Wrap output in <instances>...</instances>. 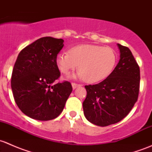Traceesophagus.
Returning <instances> with one entry per match:
<instances>
[{
  "label": "esophagus",
  "instance_id": "obj_1",
  "mask_svg": "<svg viewBox=\"0 0 152 152\" xmlns=\"http://www.w3.org/2000/svg\"><path fill=\"white\" fill-rule=\"evenodd\" d=\"M80 86H81V85H79V84L74 83V82H73V83H72V87H73V89H76V87H80Z\"/></svg>",
  "mask_w": 152,
  "mask_h": 152
}]
</instances>
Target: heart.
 <instances>
[{"label": "heart", "instance_id": "obj_1", "mask_svg": "<svg viewBox=\"0 0 152 152\" xmlns=\"http://www.w3.org/2000/svg\"><path fill=\"white\" fill-rule=\"evenodd\" d=\"M116 62L117 56L113 48L91 44L72 47L56 57V64L62 73H70L79 65L78 77L89 83L101 82L108 77Z\"/></svg>", "mask_w": 152, "mask_h": 152}]
</instances>
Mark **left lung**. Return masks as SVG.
<instances>
[{
	"mask_svg": "<svg viewBox=\"0 0 152 152\" xmlns=\"http://www.w3.org/2000/svg\"><path fill=\"white\" fill-rule=\"evenodd\" d=\"M118 45L121 59L111 74L97 85L85 86L84 114L89 121L99 126L121 121L138 98L140 67L129 48Z\"/></svg>",
	"mask_w": 152,
	"mask_h": 152,
	"instance_id": "8db88e82",
	"label": "left lung"
}]
</instances>
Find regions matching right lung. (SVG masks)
I'll return each instance as SVG.
<instances>
[{
    "instance_id": "right-lung-1",
    "label": "right lung",
    "mask_w": 152,
    "mask_h": 152,
    "mask_svg": "<svg viewBox=\"0 0 152 152\" xmlns=\"http://www.w3.org/2000/svg\"><path fill=\"white\" fill-rule=\"evenodd\" d=\"M62 39L45 37L24 48L14 65L11 87L20 110L35 120L56 118L73 90L70 82L56 83L60 76L56 57Z\"/></svg>"
}]
</instances>
